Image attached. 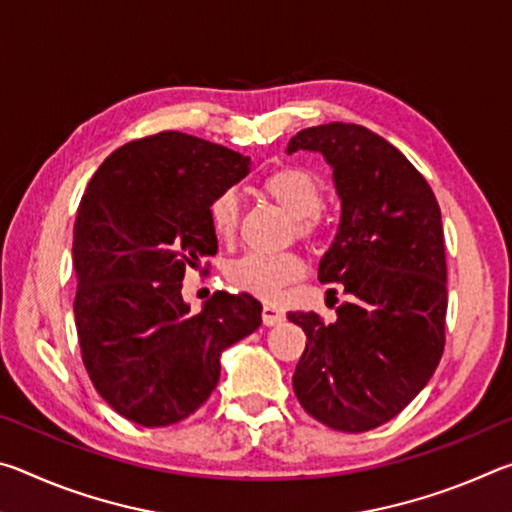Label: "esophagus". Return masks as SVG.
<instances>
[{
	"mask_svg": "<svg viewBox=\"0 0 512 512\" xmlns=\"http://www.w3.org/2000/svg\"><path fill=\"white\" fill-rule=\"evenodd\" d=\"M262 320H264V325H268V327L280 325L282 320H284V311L273 307V305H264V309H262Z\"/></svg>",
	"mask_w": 512,
	"mask_h": 512,
	"instance_id": "1",
	"label": "esophagus"
}]
</instances>
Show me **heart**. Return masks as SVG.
Listing matches in <instances>:
<instances>
[{"label": "heart", "mask_w": 512, "mask_h": 512, "mask_svg": "<svg viewBox=\"0 0 512 512\" xmlns=\"http://www.w3.org/2000/svg\"><path fill=\"white\" fill-rule=\"evenodd\" d=\"M262 192L291 216L293 232H296L298 239H314L323 230L320 207H323L325 201V185L316 173L302 167H293V164L280 167L262 180ZM207 216H210V228L216 239L223 241V244L235 239L239 225L237 194L225 189L219 196H214ZM302 271L305 268H302L300 257L293 253H248L228 266L225 277L239 291H248L253 296L273 300L280 296V291L287 284L296 282Z\"/></svg>", "instance_id": "1"}]
</instances>
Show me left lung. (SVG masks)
I'll return each instance as SVG.
<instances>
[{"label": "left lung", "mask_w": 512, "mask_h": 512, "mask_svg": "<svg viewBox=\"0 0 512 512\" xmlns=\"http://www.w3.org/2000/svg\"><path fill=\"white\" fill-rule=\"evenodd\" d=\"M316 151L341 198L334 244L318 280L343 284L350 302L334 323L289 311L307 334L293 391L325 427L361 433L393 420L418 395L445 350L447 262L440 207L422 173L359 124L314 126L287 153Z\"/></svg>", "instance_id": "8db88e82"}]
</instances>
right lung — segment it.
<instances>
[{
    "instance_id": "add662e5",
    "label": "right lung",
    "mask_w": 512,
    "mask_h": 512,
    "mask_svg": "<svg viewBox=\"0 0 512 512\" xmlns=\"http://www.w3.org/2000/svg\"><path fill=\"white\" fill-rule=\"evenodd\" d=\"M250 158L164 131L112 151L74 223L81 357L97 393L126 420L169 427L207 402L221 352L262 325L250 293L216 291L198 314L187 268L216 253L210 203L248 176Z\"/></svg>"
}]
</instances>
